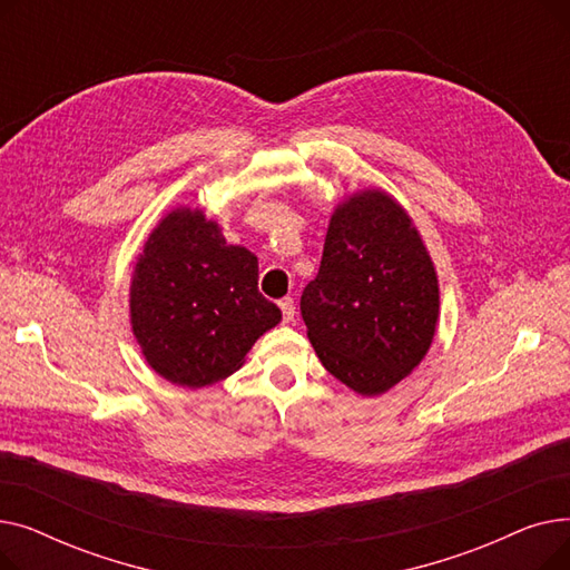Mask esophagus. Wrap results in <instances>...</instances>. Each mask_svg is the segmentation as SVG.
Returning a JSON list of instances; mask_svg holds the SVG:
<instances>
[{
	"mask_svg": "<svg viewBox=\"0 0 570 570\" xmlns=\"http://www.w3.org/2000/svg\"><path fill=\"white\" fill-rule=\"evenodd\" d=\"M279 309H282V314H284V323H291L293 316H295L293 297H284V301H279Z\"/></svg>",
	"mask_w": 570,
	"mask_h": 570,
	"instance_id": "esophagus-1",
	"label": "esophagus"
}]
</instances>
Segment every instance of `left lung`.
<instances>
[{
  "label": "left lung",
  "mask_w": 570,
  "mask_h": 570,
  "mask_svg": "<svg viewBox=\"0 0 570 570\" xmlns=\"http://www.w3.org/2000/svg\"><path fill=\"white\" fill-rule=\"evenodd\" d=\"M301 309L321 365L355 395L379 397L425 361L439 325V275L393 194L365 187L342 196Z\"/></svg>",
  "instance_id": "left-lung-1"
}]
</instances>
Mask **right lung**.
I'll return each mask as SVG.
<instances>
[{"instance_id": "obj_1", "label": "right lung", "mask_w": 570, "mask_h": 570, "mask_svg": "<svg viewBox=\"0 0 570 570\" xmlns=\"http://www.w3.org/2000/svg\"><path fill=\"white\" fill-rule=\"evenodd\" d=\"M282 321L258 293V258L228 245L200 205H177L142 243L129 282V323L145 363L183 387H207L245 365Z\"/></svg>"}]
</instances>
